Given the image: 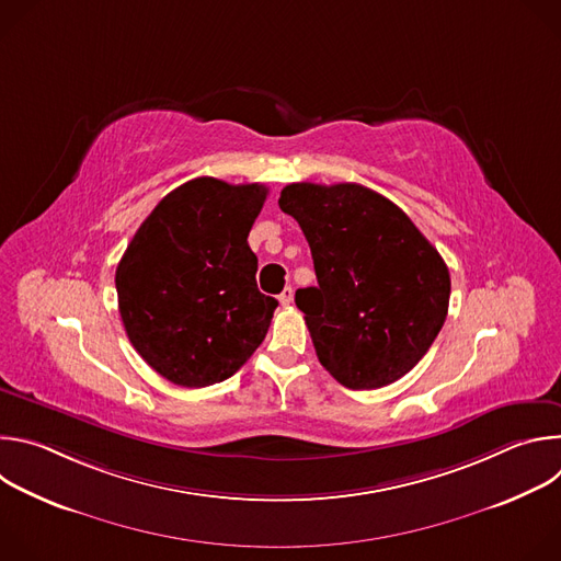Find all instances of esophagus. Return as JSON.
I'll list each match as a JSON object with an SVG mask.
<instances>
[{"label": "esophagus", "instance_id": "obj_1", "mask_svg": "<svg viewBox=\"0 0 561 561\" xmlns=\"http://www.w3.org/2000/svg\"><path fill=\"white\" fill-rule=\"evenodd\" d=\"M293 295H295L293 288L286 286V288L279 293V304H282V306H290V304H293Z\"/></svg>", "mask_w": 561, "mask_h": 561}]
</instances>
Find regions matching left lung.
<instances>
[{
	"label": "left lung",
	"mask_w": 561,
	"mask_h": 561,
	"mask_svg": "<svg viewBox=\"0 0 561 561\" xmlns=\"http://www.w3.org/2000/svg\"><path fill=\"white\" fill-rule=\"evenodd\" d=\"M279 208L310 247L317 286L295 304L319 364L353 390L404 377L444 327L450 275L411 217L359 184H288Z\"/></svg>",
	"instance_id": "8db88e82"
}]
</instances>
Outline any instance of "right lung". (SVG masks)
I'll list each match as a JSON object with an SVG mask.
<instances>
[{"label":"right lung","instance_id":"obj_1","mask_svg":"<svg viewBox=\"0 0 561 561\" xmlns=\"http://www.w3.org/2000/svg\"><path fill=\"white\" fill-rule=\"evenodd\" d=\"M266 195L264 184L191 180L152 208L117 264L126 335L178 386L228 379L268 333L277 299L260 293L249 247Z\"/></svg>","mask_w":561,"mask_h":561}]
</instances>
